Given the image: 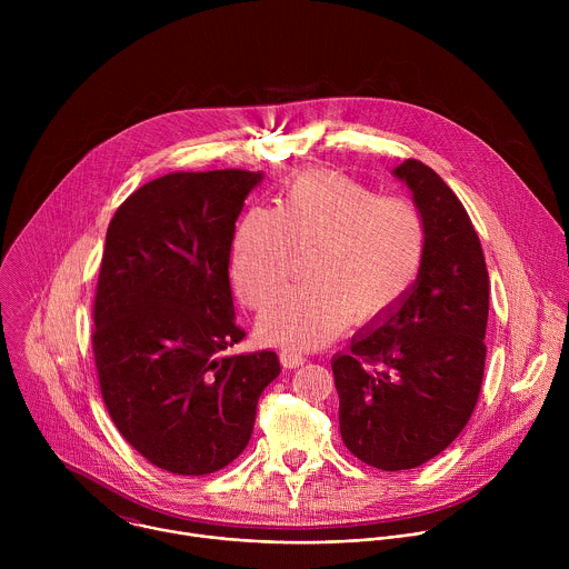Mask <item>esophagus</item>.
I'll return each instance as SVG.
<instances>
[{
	"label": "esophagus",
	"mask_w": 569,
	"mask_h": 569,
	"mask_svg": "<svg viewBox=\"0 0 569 569\" xmlns=\"http://www.w3.org/2000/svg\"><path fill=\"white\" fill-rule=\"evenodd\" d=\"M279 358H281V365L286 369H297V367H301L306 362V356H301L299 351H292V349H283L279 353Z\"/></svg>",
	"instance_id": "esophagus-1"
}]
</instances>
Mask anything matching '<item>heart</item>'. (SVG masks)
<instances>
[{
	"instance_id": "b5f03b06",
	"label": "heart",
	"mask_w": 569,
	"mask_h": 569,
	"mask_svg": "<svg viewBox=\"0 0 569 569\" xmlns=\"http://www.w3.org/2000/svg\"><path fill=\"white\" fill-rule=\"evenodd\" d=\"M317 246L310 283L281 295L259 319L263 340L286 349L331 342L351 319L371 321L393 308L417 281L428 227L419 207L382 198L333 171H303L277 196V211L252 207L231 246V277L248 306L279 295L295 248Z\"/></svg>"
}]
</instances>
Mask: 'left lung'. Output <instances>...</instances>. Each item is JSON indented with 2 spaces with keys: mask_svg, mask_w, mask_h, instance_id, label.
Wrapping results in <instances>:
<instances>
[{
  "mask_svg": "<svg viewBox=\"0 0 569 569\" xmlns=\"http://www.w3.org/2000/svg\"><path fill=\"white\" fill-rule=\"evenodd\" d=\"M393 176L428 227L412 288L331 360L345 446L380 470L417 468L466 428L483 378L489 270L452 189L423 161Z\"/></svg>",
  "mask_w": 569,
  "mask_h": 569,
  "instance_id": "left-lung-1",
  "label": "left lung"
}]
</instances>
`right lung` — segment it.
Masks as SVG:
<instances>
[{
    "instance_id": "add662e5",
    "label": "right lung",
    "mask_w": 569,
    "mask_h": 569,
    "mask_svg": "<svg viewBox=\"0 0 569 569\" xmlns=\"http://www.w3.org/2000/svg\"><path fill=\"white\" fill-rule=\"evenodd\" d=\"M252 171L169 173L114 213L94 299L92 349L123 439L173 475H209L250 443L274 351L231 356L246 338L229 286L236 220Z\"/></svg>"
}]
</instances>
